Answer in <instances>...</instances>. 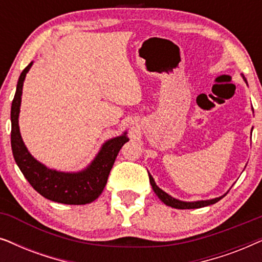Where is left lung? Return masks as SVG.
<instances>
[{"instance_id":"obj_1","label":"left lung","mask_w":262,"mask_h":262,"mask_svg":"<svg viewBox=\"0 0 262 262\" xmlns=\"http://www.w3.org/2000/svg\"><path fill=\"white\" fill-rule=\"evenodd\" d=\"M149 180H150V184L152 186V189L154 192L156 193L157 196L162 200V202L166 204L167 206H170V207H174V209H180V210H186V209H199V207H204V206H209L211 204H214L217 202H220V200L223 198V196H220V198H214V199H211V200H202V202H194V203H186V202H180V200L178 199H174L171 198L170 195H168L166 192H163L162 189L160 187H157V185L155 184V181H154V179L151 175L149 174Z\"/></svg>"}]
</instances>
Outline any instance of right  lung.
<instances>
[{
	"label": "right lung",
	"instance_id": "add662e5",
	"mask_svg": "<svg viewBox=\"0 0 262 262\" xmlns=\"http://www.w3.org/2000/svg\"><path fill=\"white\" fill-rule=\"evenodd\" d=\"M32 63L33 62L28 64L20 75L12 102V111H10V119H12L10 143H12L14 160L30 185L44 198L56 203L69 204V205H81V204L94 202L105 188L118 152L128 139L126 136L123 135L105 143L101 151L98 154L91 166L76 174L60 173L49 169L34 160L24 144L19 131V121H17L24 80Z\"/></svg>",
	"mask_w": 262,
	"mask_h": 262
}]
</instances>
